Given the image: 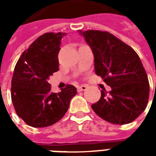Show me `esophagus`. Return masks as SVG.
I'll return each mask as SVG.
<instances>
[{"label":"esophagus","mask_w":156,"mask_h":156,"mask_svg":"<svg viewBox=\"0 0 156 156\" xmlns=\"http://www.w3.org/2000/svg\"><path fill=\"white\" fill-rule=\"evenodd\" d=\"M88 88V87H87V85H80V86H78V91H84V90H86Z\"/></svg>","instance_id":"1"}]
</instances>
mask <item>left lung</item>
Returning a JSON list of instances; mask_svg holds the SVG:
<instances>
[{
  "label": "left lung",
  "instance_id": "obj_1",
  "mask_svg": "<svg viewBox=\"0 0 156 156\" xmlns=\"http://www.w3.org/2000/svg\"><path fill=\"white\" fill-rule=\"evenodd\" d=\"M94 57L95 73L104 78L111 91H101L92 105L103 119L115 124L134 121L146 108L150 84L140 58L129 46L108 32L78 31Z\"/></svg>",
  "mask_w": 156,
  "mask_h": 156
}]
</instances>
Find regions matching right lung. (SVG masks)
Returning <instances> with one entry per match:
<instances>
[{
    "mask_svg": "<svg viewBox=\"0 0 156 156\" xmlns=\"http://www.w3.org/2000/svg\"><path fill=\"white\" fill-rule=\"evenodd\" d=\"M64 36L65 32L40 36L22 53L14 69L12 103L17 115L32 127H48L60 120L77 94L73 85L52 93L48 83L59 69L58 52Z\"/></svg>",
    "mask_w": 156,
    "mask_h": 156,
    "instance_id": "obj_1",
    "label": "right lung"
}]
</instances>
